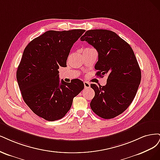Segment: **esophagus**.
Segmentation results:
<instances>
[{"label":"esophagus","mask_w":160,"mask_h":160,"mask_svg":"<svg viewBox=\"0 0 160 160\" xmlns=\"http://www.w3.org/2000/svg\"><path fill=\"white\" fill-rule=\"evenodd\" d=\"M84 85L85 88H88L90 87V84L88 82H84Z\"/></svg>","instance_id":"34e87169"}]
</instances>
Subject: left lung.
Segmentation results:
<instances>
[{
    "label": "left lung",
    "mask_w": 160,
    "mask_h": 160,
    "mask_svg": "<svg viewBox=\"0 0 160 160\" xmlns=\"http://www.w3.org/2000/svg\"><path fill=\"white\" fill-rule=\"evenodd\" d=\"M96 49L97 76H108L105 86L91 84L95 96L90 107L96 115L111 119L124 112L134 98L141 82V70L130 44L111 30H88L80 38Z\"/></svg>",
    "instance_id": "1"
}]
</instances>
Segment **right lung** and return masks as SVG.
Instances as JSON below:
<instances>
[{
  "mask_svg": "<svg viewBox=\"0 0 160 160\" xmlns=\"http://www.w3.org/2000/svg\"><path fill=\"white\" fill-rule=\"evenodd\" d=\"M85 30H48L26 46L17 79L22 98L37 116L48 121L62 118L73 98L84 89L83 82L59 80V67H66L72 46Z\"/></svg>",
  "mask_w": 160,
  "mask_h": 160,
  "instance_id": "1",
  "label": "right lung"
}]
</instances>
